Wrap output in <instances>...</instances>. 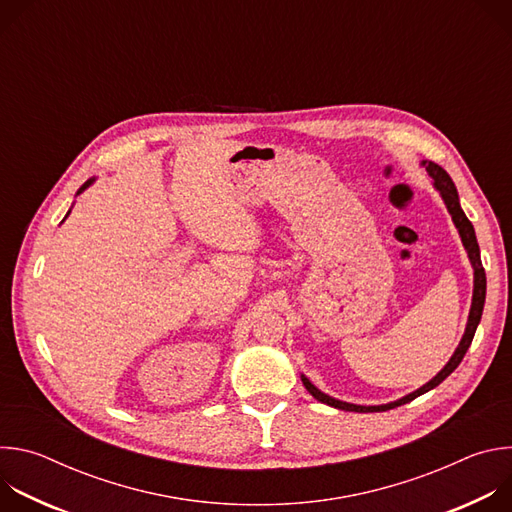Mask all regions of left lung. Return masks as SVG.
<instances>
[{
	"mask_svg": "<svg viewBox=\"0 0 512 512\" xmlns=\"http://www.w3.org/2000/svg\"><path fill=\"white\" fill-rule=\"evenodd\" d=\"M423 166H425L427 174L431 176L433 186H435L437 190H440V194H442V198H444V202H446V206H448V210H450V214H452V221H454L456 229L460 231L462 243H464V247H466V251H468V257H470V261H472V267H474V296H472V308H470V316H468L466 332H464L462 342H460V346L456 348L454 356L450 358V362L446 364V367H444L440 373H437V375H435L427 385H423V387H421V389H417L415 393H411V395H407V397H403V399H399V401L387 403V405L364 407V405L344 403V401H338V399L328 397L326 393H322L320 389H316V387H314L306 377H302L304 387L310 391V395H312L314 399H318V401H322V403L330 405V407L344 409V411L371 413V411H387V409H395V407H399V405H405V403L413 401L415 397H419V395H423V393L431 391L433 387L440 385L446 377H450V375L458 369V364L462 362V358H464L466 350H468V348H470V344H472L474 332H476L478 322H480V318H482L484 300H486V273H484V267H482V261H480V247H478V241H476L474 227H472V223L468 221V216L464 214V210H462V206H460L458 190H456V186H454L452 178L448 176V172H446L442 166H437V164H433V162H423Z\"/></svg>",
	"mask_w": 512,
	"mask_h": 512,
	"instance_id": "obj_1",
	"label": "left lung"
}]
</instances>
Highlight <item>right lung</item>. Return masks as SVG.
Returning a JSON list of instances; mask_svg holds the SVG:
<instances>
[{
    "mask_svg": "<svg viewBox=\"0 0 512 512\" xmlns=\"http://www.w3.org/2000/svg\"><path fill=\"white\" fill-rule=\"evenodd\" d=\"M91 182H93V180H89V182H85V184H83V186H81V190H79V192H77V194H81V192H83V190H85V188H87V186H89V184H91Z\"/></svg>",
    "mask_w": 512,
    "mask_h": 512,
    "instance_id": "1",
    "label": "right lung"
}]
</instances>
